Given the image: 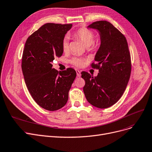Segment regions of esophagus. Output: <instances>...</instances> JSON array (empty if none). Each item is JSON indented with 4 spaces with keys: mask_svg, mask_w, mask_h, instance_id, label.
I'll return each mask as SVG.
<instances>
[{
    "mask_svg": "<svg viewBox=\"0 0 152 152\" xmlns=\"http://www.w3.org/2000/svg\"><path fill=\"white\" fill-rule=\"evenodd\" d=\"M76 74H77V76L78 77H80L81 76V71L78 70V69H76Z\"/></svg>",
    "mask_w": 152,
    "mask_h": 152,
    "instance_id": "1",
    "label": "esophagus"
}]
</instances>
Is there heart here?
<instances>
[{
	"label": "heart",
	"mask_w": 152,
	"mask_h": 152,
	"mask_svg": "<svg viewBox=\"0 0 152 152\" xmlns=\"http://www.w3.org/2000/svg\"><path fill=\"white\" fill-rule=\"evenodd\" d=\"M74 36L77 38L80 39V40L83 43L85 47H91L94 45V33L91 30L86 28H81L78 29L75 32ZM68 44H69V39L68 37H65L62 41V48L64 51H66L68 49ZM84 59L74 58L72 59L71 63L77 66H81L85 62Z\"/></svg>",
	"instance_id": "1"
}]
</instances>
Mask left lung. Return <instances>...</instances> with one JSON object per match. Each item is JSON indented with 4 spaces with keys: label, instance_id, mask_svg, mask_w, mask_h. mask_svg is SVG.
Listing matches in <instances>:
<instances>
[{
    "label": "left lung",
    "instance_id": "left-lung-1",
    "mask_svg": "<svg viewBox=\"0 0 152 152\" xmlns=\"http://www.w3.org/2000/svg\"><path fill=\"white\" fill-rule=\"evenodd\" d=\"M88 28L99 31L101 45L95 55L99 69L97 76L82 71L85 80L83 88L87 101L94 106L105 109L115 104L122 97L129 81L131 58L127 39L122 33L107 21H97Z\"/></svg>",
    "mask_w": 152,
    "mask_h": 152
}]
</instances>
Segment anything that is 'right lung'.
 I'll return each instance as SVG.
<instances>
[{
	"mask_svg": "<svg viewBox=\"0 0 152 152\" xmlns=\"http://www.w3.org/2000/svg\"><path fill=\"white\" fill-rule=\"evenodd\" d=\"M72 24L48 23L26 41L22 69L26 86L38 105L50 111L60 109L68 99V92L76 76L71 68L63 71L52 68V63L63 53L62 41Z\"/></svg>",
	"mask_w": 152,
	"mask_h": 152,
	"instance_id": "right-lung-1",
	"label": "right lung"
}]
</instances>
